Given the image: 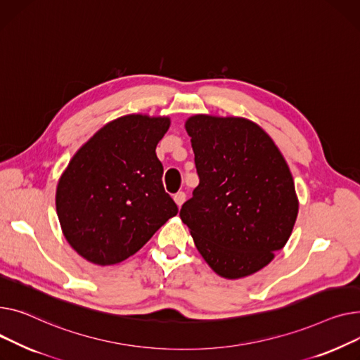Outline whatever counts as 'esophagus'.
Wrapping results in <instances>:
<instances>
[{
    "label": "esophagus",
    "instance_id": "34e87169",
    "mask_svg": "<svg viewBox=\"0 0 360 360\" xmlns=\"http://www.w3.org/2000/svg\"><path fill=\"white\" fill-rule=\"evenodd\" d=\"M173 199H174V202H176L177 206H181V205L184 203V200H186V193H184V192H177V193L173 196Z\"/></svg>",
    "mask_w": 360,
    "mask_h": 360
}]
</instances>
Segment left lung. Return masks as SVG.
<instances>
[{
  "instance_id": "8db88e82",
  "label": "left lung",
  "mask_w": 360,
  "mask_h": 360,
  "mask_svg": "<svg viewBox=\"0 0 360 360\" xmlns=\"http://www.w3.org/2000/svg\"><path fill=\"white\" fill-rule=\"evenodd\" d=\"M186 131L199 186L180 218L215 273L250 276L285 247L297 221L289 167L273 139L248 119L195 115Z\"/></svg>"
}]
</instances>
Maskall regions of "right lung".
<instances>
[{"mask_svg":"<svg viewBox=\"0 0 360 360\" xmlns=\"http://www.w3.org/2000/svg\"><path fill=\"white\" fill-rule=\"evenodd\" d=\"M168 128L170 117L122 116L71 158L58 181L56 214L63 237L81 257L117 264L177 215L155 154Z\"/></svg>","mask_w":360,"mask_h":360,"instance_id":"add662e5","label":"right lung"}]
</instances>
